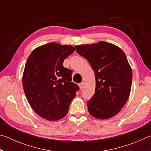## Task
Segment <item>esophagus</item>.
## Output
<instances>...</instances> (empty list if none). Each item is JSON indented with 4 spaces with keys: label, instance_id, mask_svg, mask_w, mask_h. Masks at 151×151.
Listing matches in <instances>:
<instances>
[{
    "label": "esophagus",
    "instance_id": "34e87169",
    "mask_svg": "<svg viewBox=\"0 0 151 151\" xmlns=\"http://www.w3.org/2000/svg\"><path fill=\"white\" fill-rule=\"evenodd\" d=\"M78 86H79V88H80L81 90H82V89L84 87V83H81L78 84Z\"/></svg>",
    "mask_w": 151,
    "mask_h": 151
}]
</instances>
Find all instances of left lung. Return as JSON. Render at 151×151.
<instances>
[{
	"label": "left lung",
	"mask_w": 151,
	"mask_h": 151,
	"mask_svg": "<svg viewBox=\"0 0 151 151\" xmlns=\"http://www.w3.org/2000/svg\"><path fill=\"white\" fill-rule=\"evenodd\" d=\"M75 48L95 75V93L87 102L89 113L103 120L115 116L125 105L131 90L132 68L126 55L121 48L104 41Z\"/></svg>",
	"instance_id": "obj_1"
}]
</instances>
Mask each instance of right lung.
Instances as JSON below:
<instances>
[{"label":"right lung","instance_id":"add662e5","mask_svg":"<svg viewBox=\"0 0 151 151\" xmlns=\"http://www.w3.org/2000/svg\"><path fill=\"white\" fill-rule=\"evenodd\" d=\"M75 50L71 45L49 42L36 48L28 58L22 75L25 95L32 109L48 121H58L67 114L78 91L72 70L63 61Z\"/></svg>","mask_w":151,"mask_h":151}]
</instances>
